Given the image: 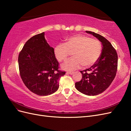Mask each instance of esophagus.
Instances as JSON below:
<instances>
[{
  "instance_id": "34e87169",
  "label": "esophagus",
  "mask_w": 131,
  "mask_h": 131,
  "mask_svg": "<svg viewBox=\"0 0 131 131\" xmlns=\"http://www.w3.org/2000/svg\"><path fill=\"white\" fill-rule=\"evenodd\" d=\"M73 72H67V74H70V75H72V74H73Z\"/></svg>"
}]
</instances>
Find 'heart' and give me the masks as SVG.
I'll return each mask as SVG.
<instances>
[{
    "label": "heart",
    "instance_id": "b5f03b06",
    "mask_svg": "<svg viewBox=\"0 0 131 131\" xmlns=\"http://www.w3.org/2000/svg\"><path fill=\"white\" fill-rule=\"evenodd\" d=\"M73 51L74 57L62 66L63 69L71 71L79 69L81 66L85 68L93 66L101 56L102 45L98 39L77 34L69 38L65 43H59L54 49L55 56L60 62L66 60Z\"/></svg>",
    "mask_w": 131,
    "mask_h": 131
}]
</instances>
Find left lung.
<instances>
[{
    "label": "left lung",
    "instance_id": "1",
    "mask_svg": "<svg viewBox=\"0 0 131 131\" xmlns=\"http://www.w3.org/2000/svg\"><path fill=\"white\" fill-rule=\"evenodd\" d=\"M102 42V52L97 62L90 68L80 71L82 79L75 83L76 89L83 94L96 96L109 88L116 76L117 54L111 43L102 35L93 31H86Z\"/></svg>",
    "mask_w": 131,
    "mask_h": 131
}]
</instances>
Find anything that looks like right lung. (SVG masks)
I'll list each match as a JSON object with an SVG mask.
<instances>
[{"label": "right lung", "mask_w": 131, "mask_h": 131, "mask_svg": "<svg viewBox=\"0 0 131 131\" xmlns=\"http://www.w3.org/2000/svg\"><path fill=\"white\" fill-rule=\"evenodd\" d=\"M43 32L30 38L18 55L20 76L33 93L45 96L58 89L59 78L66 72L59 69L54 49L50 46Z\"/></svg>", "instance_id": "obj_1"}]
</instances>
